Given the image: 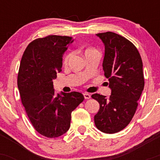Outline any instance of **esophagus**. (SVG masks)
<instances>
[{
  "instance_id": "obj_1",
  "label": "esophagus",
  "mask_w": 160,
  "mask_h": 160,
  "mask_svg": "<svg viewBox=\"0 0 160 160\" xmlns=\"http://www.w3.org/2000/svg\"><path fill=\"white\" fill-rule=\"evenodd\" d=\"M83 95H84V98H85L86 99H89L91 98V95L89 94V93H83Z\"/></svg>"
}]
</instances>
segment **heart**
Here are the masks:
<instances>
[{"label": "heart", "mask_w": 160, "mask_h": 160, "mask_svg": "<svg viewBox=\"0 0 160 160\" xmlns=\"http://www.w3.org/2000/svg\"><path fill=\"white\" fill-rule=\"evenodd\" d=\"M90 49H86V51L90 50ZM71 52H68L65 55V56L64 57V62H65V63H66V62L68 61V59L70 58V57H71Z\"/></svg>", "instance_id": "1"}]
</instances>
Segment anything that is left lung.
<instances>
[{
	"instance_id": "8db88e82",
	"label": "left lung",
	"mask_w": 160,
	"mask_h": 160,
	"mask_svg": "<svg viewBox=\"0 0 160 160\" xmlns=\"http://www.w3.org/2000/svg\"><path fill=\"white\" fill-rule=\"evenodd\" d=\"M96 35L105 47L103 70L111 95H92L100 104L94 121L101 132L113 134L126 128L136 111L144 86L142 60L135 46L124 37L111 32Z\"/></svg>"
}]
</instances>
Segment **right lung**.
Masks as SVG:
<instances>
[{"instance_id": "add662e5", "label": "right lung", "mask_w": 160, "mask_h": 160, "mask_svg": "<svg viewBox=\"0 0 160 160\" xmlns=\"http://www.w3.org/2000/svg\"><path fill=\"white\" fill-rule=\"evenodd\" d=\"M73 41L68 36L38 38L28 45L20 62L17 84L22 103L34 129L47 138L65 134L71 126V112L84 100L78 92L59 95L53 89L63 53Z\"/></svg>"}]
</instances>
